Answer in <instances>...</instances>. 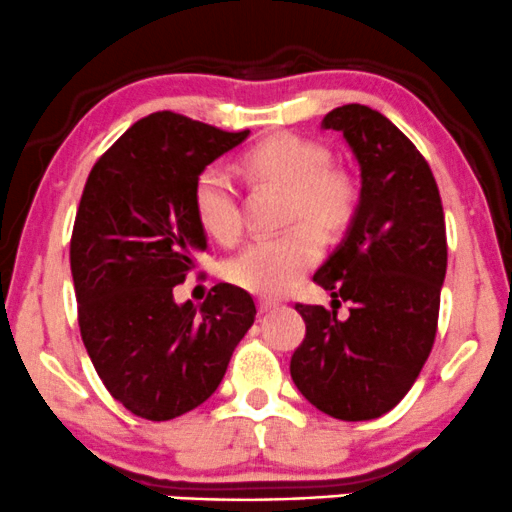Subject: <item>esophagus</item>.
Wrapping results in <instances>:
<instances>
[{"label":"esophagus","mask_w":512,"mask_h":512,"mask_svg":"<svg viewBox=\"0 0 512 512\" xmlns=\"http://www.w3.org/2000/svg\"><path fill=\"white\" fill-rule=\"evenodd\" d=\"M273 309H278V304L270 302V299H258V311H261V314H268V311Z\"/></svg>","instance_id":"1"}]
</instances>
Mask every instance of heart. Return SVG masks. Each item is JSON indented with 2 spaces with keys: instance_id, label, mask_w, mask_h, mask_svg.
I'll use <instances>...</instances> for the list:
<instances>
[{
  "instance_id": "heart-1",
  "label": "heart",
  "mask_w": 512,
  "mask_h": 512,
  "mask_svg": "<svg viewBox=\"0 0 512 512\" xmlns=\"http://www.w3.org/2000/svg\"><path fill=\"white\" fill-rule=\"evenodd\" d=\"M246 182L285 194L282 225L292 227L273 242L246 246L227 263L232 285L258 297H285L321 254V239H335L357 213V186L347 172L330 167L321 143L292 134L270 136L242 155ZM194 213L201 230L218 244H234L242 232L237 198L218 167L198 174Z\"/></svg>"
}]
</instances>
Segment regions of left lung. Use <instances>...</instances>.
Returning <instances> with one entry per match:
<instances>
[{
	"label": "left lung",
	"instance_id": "8db88e82",
	"mask_svg": "<svg viewBox=\"0 0 512 512\" xmlns=\"http://www.w3.org/2000/svg\"><path fill=\"white\" fill-rule=\"evenodd\" d=\"M359 165L357 213L314 280L350 316L297 304L306 338L292 354L294 386L316 410L366 422L393 410L417 381L436 338L448 244L441 196L414 143L366 105L323 117ZM340 304V302H338Z\"/></svg>",
	"mask_w": 512,
	"mask_h": 512
}]
</instances>
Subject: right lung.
<instances>
[{"instance_id": "obj_1", "label": "right lung", "mask_w": 512, "mask_h": 512, "mask_svg": "<svg viewBox=\"0 0 512 512\" xmlns=\"http://www.w3.org/2000/svg\"><path fill=\"white\" fill-rule=\"evenodd\" d=\"M246 136L155 112L88 174L71 234L78 326L105 388L136 417L167 422L203 405L254 326V299L230 282L203 304L172 294L208 249L198 174Z\"/></svg>"}]
</instances>
